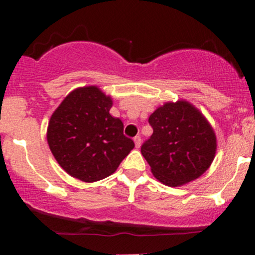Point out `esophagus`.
I'll return each mask as SVG.
<instances>
[{
    "label": "esophagus",
    "instance_id": "34e87169",
    "mask_svg": "<svg viewBox=\"0 0 255 255\" xmlns=\"http://www.w3.org/2000/svg\"><path fill=\"white\" fill-rule=\"evenodd\" d=\"M140 143H142V139H140V137H139V135H135V137H134V144H135V146H137V148H139Z\"/></svg>",
    "mask_w": 255,
    "mask_h": 255
}]
</instances>
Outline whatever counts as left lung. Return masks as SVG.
<instances>
[{
	"instance_id": "left-lung-1",
	"label": "left lung",
	"mask_w": 255,
	"mask_h": 255,
	"mask_svg": "<svg viewBox=\"0 0 255 255\" xmlns=\"http://www.w3.org/2000/svg\"><path fill=\"white\" fill-rule=\"evenodd\" d=\"M153 134L140 151L160 182L176 187L197 179L215 159L213 128L194 105L166 102L149 117Z\"/></svg>"
}]
</instances>
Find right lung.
Returning a JSON list of instances; mask_svg holds the SVG:
<instances>
[{
	"instance_id": "right-lung-1",
	"label": "right lung",
	"mask_w": 255,
	"mask_h": 255,
	"mask_svg": "<svg viewBox=\"0 0 255 255\" xmlns=\"http://www.w3.org/2000/svg\"><path fill=\"white\" fill-rule=\"evenodd\" d=\"M112 99L97 86L71 91L51 115L47 140L59 165L73 177L95 182L112 175L134 148L112 117Z\"/></svg>"
}]
</instances>
